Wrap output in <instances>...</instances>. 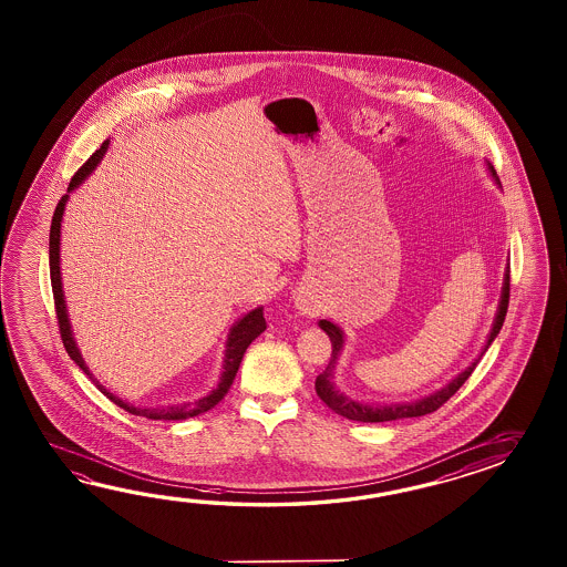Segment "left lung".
<instances>
[{
	"label": "left lung",
	"instance_id": "left-lung-1",
	"mask_svg": "<svg viewBox=\"0 0 567 567\" xmlns=\"http://www.w3.org/2000/svg\"><path fill=\"white\" fill-rule=\"evenodd\" d=\"M488 169L493 172V176L496 178V172H494L493 166H488ZM496 181H498V178H496ZM508 298H511V271L506 269L503 296H501L498 312H496V318H494L493 332H491V337H488L486 349L491 347V342H493L496 334L501 332V328H503L506 310H508ZM320 328L330 337V342H332V357H330V362H328V367H326L324 371L316 377V393H318V398L322 399L330 410L338 413V415H342V417H347V420H352V422H393V420H403V417H420V415L434 413L435 410H440V408L446 403L447 399L452 398V395L458 391L460 386L468 381L472 371L476 369V364L481 361V359H478V361L472 362L471 367H468L464 373H460L450 385L444 386L442 391H437V393L430 395V398H423L420 399V401H413V403H401V405H364V403L352 401V399L347 398V395H342L337 386H334V383H332V369H334V364H337L338 352H340L342 342H344L342 330H340L337 324L328 322V320H320Z\"/></svg>",
	"mask_w": 567,
	"mask_h": 567
}]
</instances>
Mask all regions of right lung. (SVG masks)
Returning a JSON list of instances; mask_svg holds the SVG:
<instances>
[{"label":"right lung","mask_w":567,"mask_h":567,"mask_svg":"<svg viewBox=\"0 0 567 567\" xmlns=\"http://www.w3.org/2000/svg\"><path fill=\"white\" fill-rule=\"evenodd\" d=\"M109 142H103L101 147L96 150L93 156L86 159L85 164L81 168L74 172L71 184H69V193L74 190L81 182L85 181L86 176L95 169L96 164L101 162L103 154L107 152ZM69 200V194H64L56 210H54V217H52V225H50V284H52V296H54V310H56V318H59V330H61L62 344L69 352V357L73 359L83 371L86 377L95 383L96 389L107 395L117 408L121 410L130 411L132 415H140V417H147V420H186V417H194V415H200L205 411L213 410L217 405L220 399L225 398L229 393L230 385L235 381V374L239 371V364L243 361V354L247 347L254 342L255 338L259 337L264 330H266V318H264V308H255L254 312L243 316L241 320L237 324L233 326L230 330L229 342H227V352H225V364H223V374H220V383H218L215 391H210L206 398L198 399L194 403H184V405H174V408H135L130 405L125 401H121L120 398H115L113 393H109L107 389L103 385H99L93 374L89 373V367H86L81 352L74 344L73 332H71V324H69V316H66V303H64V293H62V281H61V220L62 213H64V205Z\"/></svg>","instance_id":"obj_1"}]
</instances>
